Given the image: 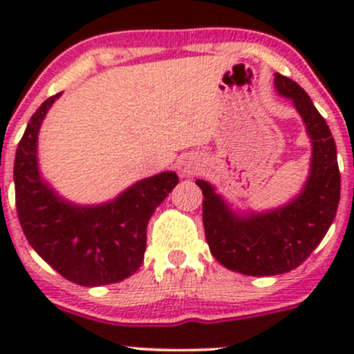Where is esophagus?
Masks as SVG:
<instances>
[{
	"label": "esophagus",
	"instance_id": "esophagus-1",
	"mask_svg": "<svg viewBox=\"0 0 354 354\" xmlns=\"http://www.w3.org/2000/svg\"><path fill=\"white\" fill-rule=\"evenodd\" d=\"M197 169H198V167H197V164L194 162V160L185 159V160H181V162H180L181 174H187V176H190V174H195V171H197Z\"/></svg>",
	"mask_w": 354,
	"mask_h": 354
}]
</instances>
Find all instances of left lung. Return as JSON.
<instances>
[{
	"instance_id": "obj_1",
	"label": "left lung",
	"mask_w": 354,
	"mask_h": 354,
	"mask_svg": "<svg viewBox=\"0 0 354 354\" xmlns=\"http://www.w3.org/2000/svg\"><path fill=\"white\" fill-rule=\"evenodd\" d=\"M274 82L279 94L295 102L313 142L312 173L301 195L283 209L241 219L209 183L197 180L210 252L224 267L245 276H276L301 266L329 231L341 197L337 151L326 120L295 80L276 73Z\"/></svg>"
}]
</instances>
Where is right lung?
<instances>
[{
	"instance_id": "obj_1",
	"label": "right lung",
	"mask_w": 354,
	"mask_h": 354,
	"mask_svg": "<svg viewBox=\"0 0 354 354\" xmlns=\"http://www.w3.org/2000/svg\"><path fill=\"white\" fill-rule=\"evenodd\" d=\"M59 95L39 106L19 142L13 178L20 226L32 248L65 279L80 286L118 283L144 262L149 219L176 187L178 176L171 171L156 174L99 207L59 198L37 171L39 128Z\"/></svg>"
}]
</instances>
